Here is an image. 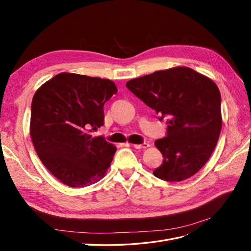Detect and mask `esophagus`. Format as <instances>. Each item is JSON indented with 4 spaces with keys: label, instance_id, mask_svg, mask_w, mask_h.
Listing matches in <instances>:
<instances>
[{
    "label": "esophagus",
    "instance_id": "1",
    "mask_svg": "<svg viewBox=\"0 0 251 251\" xmlns=\"http://www.w3.org/2000/svg\"><path fill=\"white\" fill-rule=\"evenodd\" d=\"M150 144L147 143V142H143V143H140V144H134V148L137 149V150H142V149H147L149 148Z\"/></svg>",
    "mask_w": 251,
    "mask_h": 251
}]
</instances>
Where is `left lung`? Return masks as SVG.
I'll return each mask as SVG.
<instances>
[{
    "label": "left lung",
    "instance_id": "8db88e82",
    "mask_svg": "<svg viewBox=\"0 0 251 251\" xmlns=\"http://www.w3.org/2000/svg\"><path fill=\"white\" fill-rule=\"evenodd\" d=\"M150 108L168 118V132L155 146L163 156L153 174L170 182L185 180L207 162L222 128L221 94L210 78L187 67L156 71L126 82Z\"/></svg>",
    "mask_w": 251,
    "mask_h": 251
}]
</instances>
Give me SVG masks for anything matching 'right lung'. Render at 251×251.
<instances>
[{"label":"right lung","instance_id":"1","mask_svg":"<svg viewBox=\"0 0 251 251\" xmlns=\"http://www.w3.org/2000/svg\"><path fill=\"white\" fill-rule=\"evenodd\" d=\"M117 88L112 80L59 73L36 91L30 135L36 154L64 184L85 187L103 178L116 148L92 133L103 125V105Z\"/></svg>","mask_w":251,"mask_h":251}]
</instances>
